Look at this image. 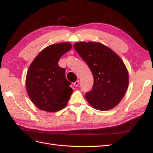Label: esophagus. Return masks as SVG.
<instances>
[{
    "instance_id": "34e87169",
    "label": "esophagus",
    "mask_w": 153,
    "mask_h": 153,
    "mask_svg": "<svg viewBox=\"0 0 153 153\" xmlns=\"http://www.w3.org/2000/svg\"><path fill=\"white\" fill-rule=\"evenodd\" d=\"M79 80H76V82H74V85L75 86H79Z\"/></svg>"
}]
</instances>
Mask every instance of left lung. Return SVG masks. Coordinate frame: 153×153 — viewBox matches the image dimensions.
Returning a JSON list of instances; mask_svg holds the SVG:
<instances>
[{"instance_id": "obj_1", "label": "left lung", "mask_w": 153, "mask_h": 153, "mask_svg": "<svg viewBox=\"0 0 153 153\" xmlns=\"http://www.w3.org/2000/svg\"><path fill=\"white\" fill-rule=\"evenodd\" d=\"M74 49L88 65L94 78L85 97L93 108L107 111L120 102L128 85V74L121 59L99 42H79Z\"/></svg>"}]
</instances>
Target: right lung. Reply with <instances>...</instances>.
<instances>
[{"instance_id":"1","label":"right lung","mask_w":153,"mask_h":153,"mask_svg":"<svg viewBox=\"0 0 153 153\" xmlns=\"http://www.w3.org/2000/svg\"><path fill=\"white\" fill-rule=\"evenodd\" d=\"M71 48L68 42L48 46L36 56L28 68L26 79L27 93L41 110H61L73 93L71 82L65 78V69L58 65L60 57Z\"/></svg>"}]
</instances>
